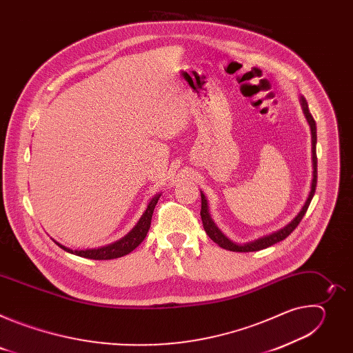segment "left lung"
<instances>
[{
	"mask_svg": "<svg viewBox=\"0 0 353 353\" xmlns=\"http://www.w3.org/2000/svg\"><path fill=\"white\" fill-rule=\"evenodd\" d=\"M300 106H301V110H303V114L310 125V131H312V161H313V180H312V190L309 192V196L306 199L305 205L301 207L300 212L293 218L292 222H289L285 228L271 233V234H267V236H263L254 241H250V243H244V244H237V243H233L232 240H229L221 230L214 223L211 215H210V208H208V201L205 198V195L203 194V191H201V219H203V225H204V229L207 232V234L218 244L221 245L222 248L225 250H230V251H239V253H248V251H259V250H263V248H267L278 241H282L285 240L296 228L297 225L300 223V221L303 219L310 203H312V198L316 192V184H317V155H316V143H317V128H316V121L313 119V116L310 114V110H309V106H307V102L306 99L303 96H300Z\"/></svg>",
	"mask_w": 353,
	"mask_h": 353,
	"instance_id": "left-lung-1",
	"label": "left lung"
}]
</instances>
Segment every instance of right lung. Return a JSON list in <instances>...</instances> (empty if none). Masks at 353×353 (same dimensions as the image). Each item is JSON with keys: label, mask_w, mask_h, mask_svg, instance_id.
I'll use <instances>...</instances> for the list:
<instances>
[{"label": "right lung", "mask_w": 353, "mask_h": 353, "mask_svg": "<svg viewBox=\"0 0 353 353\" xmlns=\"http://www.w3.org/2000/svg\"><path fill=\"white\" fill-rule=\"evenodd\" d=\"M159 198H161V194H157L152 199H150L145 212L142 214V216L139 218L137 225L124 237H121L120 240H117L112 244L99 247V248H88V250H71L57 241H56V244H59L63 250L68 251V253H71V254H75V256H79L83 259H90V260H113V259L127 256L134 248H137L145 239V236L150 228V219H152L154 210L158 204Z\"/></svg>", "instance_id": "right-lung-1"}]
</instances>
